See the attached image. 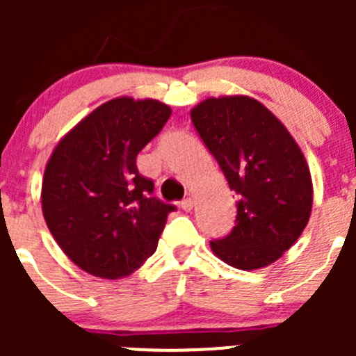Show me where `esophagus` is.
I'll use <instances>...</instances> for the list:
<instances>
[{"label": "esophagus", "instance_id": "obj_1", "mask_svg": "<svg viewBox=\"0 0 356 356\" xmlns=\"http://www.w3.org/2000/svg\"><path fill=\"white\" fill-rule=\"evenodd\" d=\"M193 207H195V200H193L191 196H188V198H184L181 201V208L184 211H191Z\"/></svg>", "mask_w": 356, "mask_h": 356}]
</instances>
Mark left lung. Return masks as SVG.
<instances>
[{"instance_id":"obj_1","label":"left lung","mask_w":356,"mask_h":356,"mask_svg":"<svg viewBox=\"0 0 356 356\" xmlns=\"http://www.w3.org/2000/svg\"><path fill=\"white\" fill-rule=\"evenodd\" d=\"M191 120L238 195L234 229L210 241L211 251L239 270L274 264L298 241L312 213L314 186L300 146L250 96L203 99L191 110Z\"/></svg>"}]
</instances>
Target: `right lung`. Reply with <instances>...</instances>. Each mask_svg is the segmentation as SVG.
<instances>
[{
    "mask_svg": "<svg viewBox=\"0 0 356 356\" xmlns=\"http://www.w3.org/2000/svg\"><path fill=\"white\" fill-rule=\"evenodd\" d=\"M170 113L156 99H110L68 131L46 163V225L63 253L95 277L113 281L138 270L175 210L153 198L155 184L136 165Z\"/></svg>",
    "mask_w": 356,
    "mask_h": 356,
    "instance_id": "right-lung-1",
    "label": "right lung"
}]
</instances>
